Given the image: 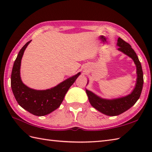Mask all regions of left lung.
<instances>
[{"label":"left lung","instance_id":"8db88e82","mask_svg":"<svg viewBox=\"0 0 152 152\" xmlns=\"http://www.w3.org/2000/svg\"><path fill=\"white\" fill-rule=\"evenodd\" d=\"M117 46L119 47L118 50L131 57L136 65L137 78L135 87L133 91L130 94L121 97L106 99L100 97L94 93L86 89L89 101L93 107L102 114L110 116L118 115L132 107L140 98L144 83L143 72L141 63L137 53L131 48V45L122 40L121 38H118ZM88 83V80L87 85Z\"/></svg>","mask_w":152,"mask_h":152}]
</instances>
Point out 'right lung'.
Segmentation results:
<instances>
[{"instance_id":"add662e5","label":"right lung","mask_w":152,"mask_h":152,"mask_svg":"<svg viewBox=\"0 0 152 152\" xmlns=\"http://www.w3.org/2000/svg\"><path fill=\"white\" fill-rule=\"evenodd\" d=\"M31 42L24 45L14 61L11 75V88L16 101L23 108L34 115L43 116L59 107L68 90L81 73L78 72L50 89L37 90L28 88L22 82L20 68L24 51Z\"/></svg>"}]
</instances>
